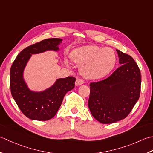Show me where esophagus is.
<instances>
[{"label": "esophagus", "mask_w": 153, "mask_h": 153, "mask_svg": "<svg viewBox=\"0 0 153 153\" xmlns=\"http://www.w3.org/2000/svg\"><path fill=\"white\" fill-rule=\"evenodd\" d=\"M84 83V81L82 79H77L76 80V82H75V85L76 86H80L81 85H82Z\"/></svg>", "instance_id": "34e87169"}]
</instances>
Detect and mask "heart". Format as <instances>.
<instances>
[{
	"instance_id": "b5f03b06",
	"label": "heart",
	"mask_w": 153,
	"mask_h": 153,
	"mask_svg": "<svg viewBox=\"0 0 153 153\" xmlns=\"http://www.w3.org/2000/svg\"><path fill=\"white\" fill-rule=\"evenodd\" d=\"M73 60L81 67V73L90 79H100L113 69L116 55L113 49L95 45L75 49L71 55Z\"/></svg>"
}]
</instances>
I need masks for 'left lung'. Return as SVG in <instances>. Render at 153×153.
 Instances as JSON below:
<instances>
[{
  "label": "left lung",
  "instance_id": "left-lung-1",
  "mask_svg": "<svg viewBox=\"0 0 153 153\" xmlns=\"http://www.w3.org/2000/svg\"><path fill=\"white\" fill-rule=\"evenodd\" d=\"M120 67L107 79L90 84L88 108L99 122L112 123L126 118L141 92V71L130 55L116 49Z\"/></svg>",
  "mask_w": 153,
  "mask_h": 153
}]
</instances>
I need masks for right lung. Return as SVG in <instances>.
Wrapping results in <instances>:
<instances>
[{"mask_svg": "<svg viewBox=\"0 0 153 153\" xmlns=\"http://www.w3.org/2000/svg\"><path fill=\"white\" fill-rule=\"evenodd\" d=\"M62 43L59 38L46 39L27 47L18 54L10 71V91L21 111L31 120L46 121L53 117L60 108L65 95L74 87L76 79L68 76L57 80L50 88L43 92H32L23 79V71L32 54L48 50H59Z\"/></svg>", "mask_w": 153, "mask_h": 153, "instance_id": "add662e5", "label": "right lung"}]
</instances>
